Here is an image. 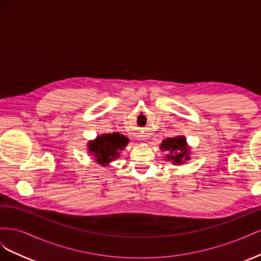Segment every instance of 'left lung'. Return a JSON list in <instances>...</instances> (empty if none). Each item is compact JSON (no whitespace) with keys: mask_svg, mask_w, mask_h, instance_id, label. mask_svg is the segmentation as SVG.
Segmentation results:
<instances>
[{"mask_svg":"<svg viewBox=\"0 0 261 261\" xmlns=\"http://www.w3.org/2000/svg\"><path fill=\"white\" fill-rule=\"evenodd\" d=\"M161 149L169 151L168 160H173V164L183 163L189 159V149L186 146V139L183 136L170 137L162 141Z\"/></svg>","mask_w":261,"mask_h":261,"instance_id":"obj_1","label":"left lung"}]
</instances>
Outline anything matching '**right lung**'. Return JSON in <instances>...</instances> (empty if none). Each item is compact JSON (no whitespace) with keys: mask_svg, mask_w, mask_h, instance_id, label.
<instances>
[{"mask_svg":"<svg viewBox=\"0 0 261 261\" xmlns=\"http://www.w3.org/2000/svg\"><path fill=\"white\" fill-rule=\"evenodd\" d=\"M128 143V138L120 135L118 133L105 134L99 136L94 141H90L89 152L94 154L100 164H107L120 155L122 150Z\"/></svg>","mask_w":261,"mask_h":261,"instance_id":"obj_1","label":"right lung"}]
</instances>
